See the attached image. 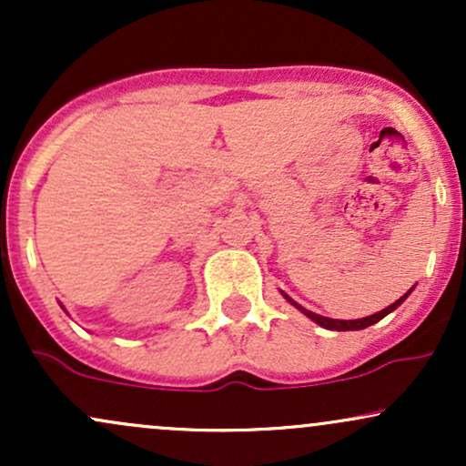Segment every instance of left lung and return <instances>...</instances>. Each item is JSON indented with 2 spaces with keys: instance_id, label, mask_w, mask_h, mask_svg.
I'll list each match as a JSON object with an SVG mask.
<instances>
[{
  "instance_id": "left-lung-1",
  "label": "left lung",
  "mask_w": 466,
  "mask_h": 466,
  "mask_svg": "<svg viewBox=\"0 0 466 466\" xmlns=\"http://www.w3.org/2000/svg\"><path fill=\"white\" fill-rule=\"evenodd\" d=\"M410 291H411V289H410ZM410 291L405 293L403 298H399V300L394 302V304H390L388 309H383V311H379V313H374V315H368V318H361V319H330V318H322V315H318V313H313V311H307V309L298 307L296 302H293V304H296L298 309H302V313H304V315H309V318H311L315 324L324 326V329H330V330H361V329H368V326L377 324L379 319H383V318H386L388 313H392L394 309H397L399 304L403 302L405 298L410 296ZM285 298H287V296H285ZM287 300L291 302V298H287Z\"/></svg>"
}]
</instances>
